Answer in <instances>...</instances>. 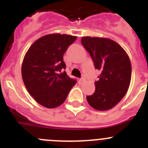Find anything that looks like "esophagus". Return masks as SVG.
Here are the masks:
<instances>
[{"instance_id": "obj_1", "label": "esophagus", "mask_w": 148, "mask_h": 148, "mask_svg": "<svg viewBox=\"0 0 148 148\" xmlns=\"http://www.w3.org/2000/svg\"><path fill=\"white\" fill-rule=\"evenodd\" d=\"M85 82V78H84V77H82V78H80V79H79V80H78V82H79V83H83V82Z\"/></svg>"}]
</instances>
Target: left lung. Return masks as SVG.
I'll use <instances>...</instances> for the list:
<instances>
[{
  "label": "left lung",
  "mask_w": 148,
  "mask_h": 148,
  "mask_svg": "<svg viewBox=\"0 0 148 148\" xmlns=\"http://www.w3.org/2000/svg\"><path fill=\"white\" fill-rule=\"evenodd\" d=\"M82 44L90 53L95 69L101 72L95 82V90L87 100L91 107L100 111L114 108L127 92L131 80L129 56L114 40L105 38H82Z\"/></svg>",
  "instance_id": "8db88e82"
}]
</instances>
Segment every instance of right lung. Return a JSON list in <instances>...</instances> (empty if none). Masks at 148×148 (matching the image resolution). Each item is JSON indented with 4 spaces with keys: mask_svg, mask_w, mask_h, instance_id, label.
Segmentation results:
<instances>
[{
    "mask_svg": "<svg viewBox=\"0 0 148 148\" xmlns=\"http://www.w3.org/2000/svg\"><path fill=\"white\" fill-rule=\"evenodd\" d=\"M76 36L54 33L36 40L23 58L21 75L29 93L40 105L56 108L66 100L76 81L66 75L63 56Z\"/></svg>",
    "mask_w": 148,
    "mask_h": 148,
    "instance_id": "right-lung-1",
    "label": "right lung"
}]
</instances>
